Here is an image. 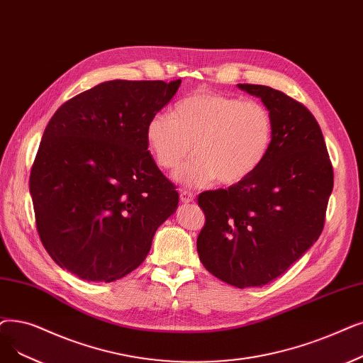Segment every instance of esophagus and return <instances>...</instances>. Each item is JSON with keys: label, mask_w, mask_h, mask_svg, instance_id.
<instances>
[{"label": "esophagus", "mask_w": 363, "mask_h": 363, "mask_svg": "<svg viewBox=\"0 0 363 363\" xmlns=\"http://www.w3.org/2000/svg\"><path fill=\"white\" fill-rule=\"evenodd\" d=\"M179 199L182 203H191V201H194V194L188 190H181Z\"/></svg>", "instance_id": "34e87169"}]
</instances>
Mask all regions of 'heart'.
<instances>
[{"label":"heart","mask_w":363,"mask_h":363,"mask_svg":"<svg viewBox=\"0 0 363 363\" xmlns=\"http://www.w3.org/2000/svg\"><path fill=\"white\" fill-rule=\"evenodd\" d=\"M145 139L163 169L178 166L194 144L196 155L173 173L177 182L204 186L218 179L234 185L254 175L269 155L274 118L259 102L200 90L182 98L173 114H152Z\"/></svg>","instance_id":"1"}]
</instances>
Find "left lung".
Here are the masks:
<instances>
[{"instance_id":"left-lung-1","label":"left lung","mask_w":363,"mask_h":363,"mask_svg":"<svg viewBox=\"0 0 363 363\" xmlns=\"http://www.w3.org/2000/svg\"><path fill=\"white\" fill-rule=\"evenodd\" d=\"M238 87L270 109L273 145L254 175L199 196L206 223L197 252L209 273L243 289L270 283L319 239L334 172L319 124L303 104L269 86Z\"/></svg>"}]
</instances>
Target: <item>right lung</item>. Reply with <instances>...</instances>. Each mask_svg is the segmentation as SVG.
<instances>
[{"label": "right lung", "instance_id": "1", "mask_svg": "<svg viewBox=\"0 0 363 363\" xmlns=\"http://www.w3.org/2000/svg\"><path fill=\"white\" fill-rule=\"evenodd\" d=\"M181 80H111L62 105L44 130L29 191L53 261L87 281H114L144 262L179 196L148 151L145 125Z\"/></svg>", "mask_w": 363, "mask_h": 363}]
</instances>
